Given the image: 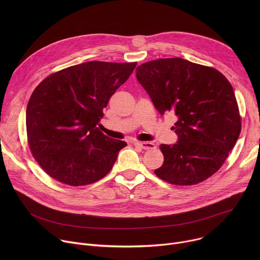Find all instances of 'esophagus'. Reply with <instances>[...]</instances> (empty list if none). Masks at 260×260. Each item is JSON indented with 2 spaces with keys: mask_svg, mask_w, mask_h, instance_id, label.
Wrapping results in <instances>:
<instances>
[{
  "mask_svg": "<svg viewBox=\"0 0 260 260\" xmlns=\"http://www.w3.org/2000/svg\"><path fill=\"white\" fill-rule=\"evenodd\" d=\"M135 145L142 148V149H145V150H150V149H154L155 148V144H153L151 142H136Z\"/></svg>",
  "mask_w": 260,
  "mask_h": 260,
  "instance_id": "34e87169",
  "label": "esophagus"
}]
</instances>
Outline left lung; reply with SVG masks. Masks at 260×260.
I'll use <instances>...</instances> for the list:
<instances>
[{"instance_id":"8db88e82","label":"left lung","mask_w":260,"mask_h":260,"mask_svg":"<svg viewBox=\"0 0 260 260\" xmlns=\"http://www.w3.org/2000/svg\"><path fill=\"white\" fill-rule=\"evenodd\" d=\"M139 83L161 115L172 112L178 141L160 145L165 160L155 175L176 185H194L216 173L241 133L232 84L210 67L180 57L160 58L136 69Z\"/></svg>"}]
</instances>
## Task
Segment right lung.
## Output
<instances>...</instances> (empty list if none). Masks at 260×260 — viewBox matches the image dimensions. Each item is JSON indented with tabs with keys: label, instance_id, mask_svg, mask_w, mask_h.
<instances>
[{
	"label": "right lung",
	"instance_id": "right-lung-1",
	"mask_svg": "<svg viewBox=\"0 0 260 260\" xmlns=\"http://www.w3.org/2000/svg\"><path fill=\"white\" fill-rule=\"evenodd\" d=\"M137 62L88 61L58 71L31 93L25 114L31 154L53 179L88 185L113 168L124 141L98 127L110 98Z\"/></svg>",
	"mask_w": 260,
	"mask_h": 260
}]
</instances>
